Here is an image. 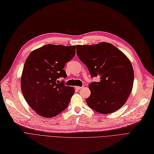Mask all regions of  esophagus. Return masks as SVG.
Here are the masks:
<instances>
[{
    "mask_svg": "<svg viewBox=\"0 0 154 154\" xmlns=\"http://www.w3.org/2000/svg\"><path fill=\"white\" fill-rule=\"evenodd\" d=\"M75 88L76 89V90H81V89H82V87H80V86H75Z\"/></svg>",
    "mask_w": 154,
    "mask_h": 154,
    "instance_id": "1",
    "label": "esophagus"
}]
</instances>
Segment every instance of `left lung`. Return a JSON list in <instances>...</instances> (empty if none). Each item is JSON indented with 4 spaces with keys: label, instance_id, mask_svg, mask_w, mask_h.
Here are the masks:
<instances>
[{
    "label": "left lung",
    "instance_id": "8db88e82",
    "mask_svg": "<svg viewBox=\"0 0 154 154\" xmlns=\"http://www.w3.org/2000/svg\"><path fill=\"white\" fill-rule=\"evenodd\" d=\"M77 47V56L91 76L100 78L89 85L88 106L101 114L116 111L125 104L133 87L134 70L129 59L107 42Z\"/></svg>",
    "mask_w": 154,
    "mask_h": 154
}]
</instances>
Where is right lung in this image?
I'll list each match as a JSON object with an SVG mask.
<instances>
[{
    "mask_svg": "<svg viewBox=\"0 0 154 154\" xmlns=\"http://www.w3.org/2000/svg\"><path fill=\"white\" fill-rule=\"evenodd\" d=\"M75 54V46L48 44L34 50L25 62L21 77L24 98L38 115L50 118L68 107L75 93L73 87L57 84L65 78L63 69Z\"/></svg>",
    "mask_w": 154,
    "mask_h": 154,
    "instance_id": "right-lung-1",
    "label": "right lung"
}]
</instances>
